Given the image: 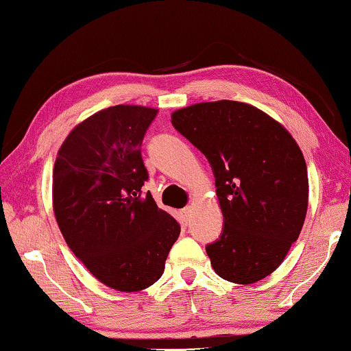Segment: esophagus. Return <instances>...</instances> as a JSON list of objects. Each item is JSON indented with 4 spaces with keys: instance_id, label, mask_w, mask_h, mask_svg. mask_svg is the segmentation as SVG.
Instances as JSON below:
<instances>
[{
    "instance_id": "obj_1",
    "label": "esophagus",
    "mask_w": 351,
    "mask_h": 351,
    "mask_svg": "<svg viewBox=\"0 0 351 351\" xmlns=\"http://www.w3.org/2000/svg\"><path fill=\"white\" fill-rule=\"evenodd\" d=\"M190 210H191V207H190V206H188V207H185V208H183V210H182V213H183V215H185V217H188V215H190Z\"/></svg>"
}]
</instances>
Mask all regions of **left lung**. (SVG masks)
<instances>
[{
	"instance_id": "8db88e82",
	"label": "left lung",
	"mask_w": 351,
	"mask_h": 351,
	"mask_svg": "<svg viewBox=\"0 0 351 351\" xmlns=\"http://www.w3.org/2000/svg\"><path fill=\"white\" fill-rule=\"evenodd\" d=\"M171 122L206 155L224 228L206 251L226 281L252 284L281 265L303 228L309 182L303 154L281 123L256 106L204 101Z\"/></svg>"
}]
</instances>
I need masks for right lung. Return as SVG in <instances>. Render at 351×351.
<instances>
[{"label":"right lung","mask_w":351,"mask_h":351,"mask_svg":"<svg viewBox=\"0 0 351 351\" xmlns=\"http://www.w3.org/2000/svg\"><path fill=\"white\" fill-rule=\"evenodd\" d=\"M155 108L116 105L69 133L53 169V210L70 250L100 282L138 292L157 282L180 226L143 196L141 157Z\"/></svg>","instance_id":"1"}]
</instances>
